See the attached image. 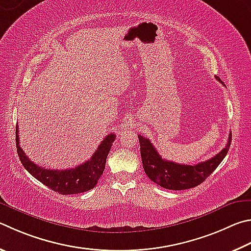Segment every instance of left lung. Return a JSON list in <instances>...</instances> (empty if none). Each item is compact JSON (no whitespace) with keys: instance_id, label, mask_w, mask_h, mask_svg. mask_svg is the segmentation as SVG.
<instances>
[{"instance_id":"obj_1","label":"left lung","mask_w":251,"mask_h":251,"mask_svg":"<svg viewBox=\"0 0 251 251\" xmlns=\"http://www.w3.org/2000/svg\"><path fill=\"white\" fill-rule=\"evenodd\" d=\"M216 79L223 84L218 76H216ZM138 138L141 161L149 179L168 190H186L201 184L220 166L229 150L231 133L229 134L228 143L226 144L224 149H222V151L208 160L194 166L180 165V163L162 159L156 148L153 147L151 141L141 135H138Z\"/></svg>"}]
</instances>
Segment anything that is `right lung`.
<instances>
[{
  "mask_svg": "<svg viewBox=\"0 0 251 251\" xmlns=\"http://www.w3.org/2000/svg\"><path fill=\"white\" fill-rule=\"evenodd\" d=\"M116 136L107 135L98 147V150L91 157L90 160L82 165L66 170L45 169L29 160L20 146L18 138V126H16V148L20 160L25 169L31 176L42 182L49 189L59 194H78L93 189L101 177L106 163L107 154L110 152L113 141Z\"/></svg>",
  "mask_w": 251,
  "mask_h": 251,
  "instance_id": "obj_1",
  "label": "right lung"
}]
</instances>
